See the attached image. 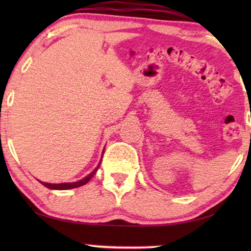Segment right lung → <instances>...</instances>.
<instances>
[{"mask_svg":"<svg viewBox=\"0 0 251 251\" xmlns=\"http://www.w3.org/2000/svg\"><path fill=\"white\" fill-rule=\"evenodd\" d=\"M101 162V161H100ZM99 166H100V163L98 164L97 168L92 171L91 174H89L87 177H84L83 179L78 180V181H75V183H61V184H49V183H43V181H41L42 183V185H44V186L50 188V190H70V188H75V187H80L82 186V185H85L88 183L89 180L91 179L92 176L96 174V171L98 170Z\"/></svg>","mask_w":251,"mask_h":251,"instance_id":"obj_1","label":"right lung"}]
</instances>
